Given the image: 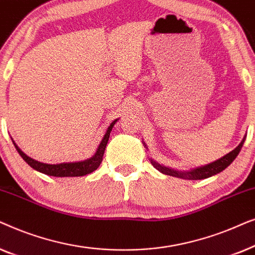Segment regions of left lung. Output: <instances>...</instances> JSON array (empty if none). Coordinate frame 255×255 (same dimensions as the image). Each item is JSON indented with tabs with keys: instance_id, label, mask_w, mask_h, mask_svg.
<instances>
[{
	"instance_id": "1",
	"label": "left lung",
	"mask_w": 255,
	"mask_h": 255,
	"mask_svg": "<svg viewBox=\"0 0 255 255\" xmlns=\"http://www.w3.org/2000/svg\"><path fill=\"white\" fill-rule=\"evenodd\" d=\"M245 139H246V134L244 135L243 140L240 141V144L237 146L233 151L228 153V154L224 156H222L221 159L216 160V161H214V162L208 163V165L195 167V168L189 169V170L173 169V168H170V167L160 165L159 162L154 161L153 159H149V160H151V163L153 165V167H155V168L158 169L160 173L165 174V175L175 176V177H179V179H183V180H203V179H208V177L216 175V174L223 172L226 167H229L230 165H231V163L233 162V160H235L237 158V155L239 154V152L243 147ZM144 146H145V148H147V145H146L145 142H144Z\"/></svg>"
}]
</instances>
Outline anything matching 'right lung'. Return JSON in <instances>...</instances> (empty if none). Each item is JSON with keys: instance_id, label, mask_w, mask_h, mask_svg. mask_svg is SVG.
<instances>
[{"instance_id": "right-lung-1", "label": "right lung", "mask_w": 255, "mask_h": 255, "mask_svg": "<svg viewBox=\"0 0 255 255\" xmlns=\"http://www.w3.org/2000/svg\"><path fill=\"white\" fill-rule=\"evenodd\" d=\"M118 120H115L109 127H108L106 133H104L102 140L99 144V147L96 148V152L94 153L93 156L90 158L82 160V161H75V162H62V163H55V165H51V163H44L40 161H37L30 156H27L18 146L16 145V142L11 140L15 145L17 152L19 153V155L22 156L24 161H25L30 167H32L33 169L38 170V172L46 174L50 176H57V177H73V176H83L87 174L93 173L94 170L99 168L100 163L102 162L104 151H106L108 140H109L110 132L113 130L114 125L116 124Z\"/></svg>"}]
</instances>
